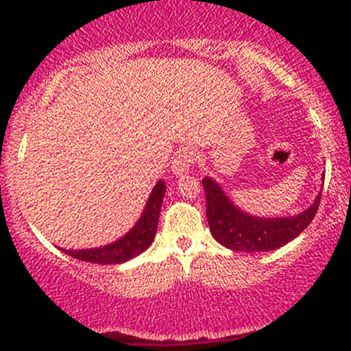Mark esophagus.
<instances>
[{"label":"esophagus","instance_id":"esophagus-1","mask_svg":"<svg viewBox=\"0 0 351 351\" xmlns=\"http://www.w3.org/2000/svg\"><path fill=\"white\" fill-rule=\"evenodd\" d=\"M197 156L195 151L190 149V147H182L180 151H176L175 158H173L171 162V171L175 173L176 176H183L190 171V168L195 162Z\"/></svg>","mask_w":351,"mask_h":351}]
</instances>
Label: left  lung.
Returning <instances> with one entry per match:
<instances>
[{"instance_id":"obj_1","label":"left lung","mask_w":351,"mask_h":351,"mask_svg":"<svg viewBox=\"0 0 351 351\" xmlns=\"http://www.w3.org/2000/svg\"><path fill=\"white\" fill-rule=\"evenodd\" d=\"M202 185L207 198V222L214 239L229 250L244 253L277 250L297 238L316 215L323 192L321 190L314 204L302 214L292 217L261 219L239 210L222 192L221 186L208 176L202 180Z\"/></svg>"}]
</instances>
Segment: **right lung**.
I'll use <instances>...</instances> for the list:
<instances>
[{"label": "right lung", "mask_w": 351, "mask_h": 351, "mask_svg": "<svg viewBox=\"0 0 351 351\" xmlns=\"http://www.w3.org/2000/svg\"><path fill=\"white\" fill-rule=\"evenodd\" d=\"M165 192V182L159 180L153 192H151L149 198H147V204L144 207L141 219L119 241L101 247H91V250H62V247L61 250L66 254H69V256L76 258V260L90 261V263L98 265H117L132 260L134 256L146 251L151 246V243H153L156 231H158L159 210H161Z\"/></svg>", "instance_id": "add662e5"}]
</instances>
